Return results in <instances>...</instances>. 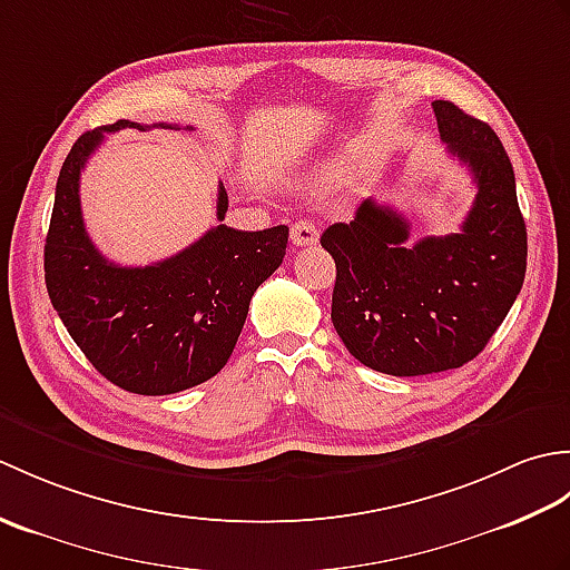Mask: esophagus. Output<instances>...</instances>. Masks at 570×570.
I'll return each mask as SVG.
<instances>
[{
	"mask_svg": "<svg viewBox=\"0 0 570 570\" xmlns=\"http://www.w3.org/2000/svg\"><path fill=\"white\" fill-rule=\"evenodd\" d=\"M292 242L296 247H308L318 242V227L311 220H298L292 225Z\"/></svg>",
	"mask_w": 570,
	"mask_h": 570,
	"instance_id": "1",
	"label": "esophagus"
}]
</instances>
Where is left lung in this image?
<instances>
[{
    "instance_id": "8db88e82",
    "label": "left lung",
    "mask_w": 570,
    "mask_h": 570,
    "mask_svg": "<svg viewBox=\"0 0 570 570\" xmlns=\"http://www.w3.org/2000/svg\"><path fill=\"white\" fill-rule=\"evenodd\" d=\"M448 151L478 193L460 233L409 245V223L374 198L321 237L335 259L331 318L350 355L394 377L463 367L478 357L522 292L527 225L512 161L492 127L433 102Z\"/></svg>"
}]
</instances>
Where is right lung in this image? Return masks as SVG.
Listing matches in <instances>:
<instances>
[{
	"label": "right lung",
	"instance_id": "obj_1",
	"mask_svg": "<svg viewBox=\"0 0 570 570\" xmlns=\"http://www.w3.org/2000/svg\"><path fill=\"white\" fill-rule=\"evenodd\" d=\"M125 127L147 129L119 119L85 131L66 156L43 249L46 288L70 337L105 380L144 396L176 394L225 367L254 292L284 262L288 227L245 233L217 225L164 262H107L85 233L80 174L105 135ZM225 213L220 184L217 220Z\"/></svg>",
	"mask_w": 570,
	"mask_h": 570
}]
</instances>
